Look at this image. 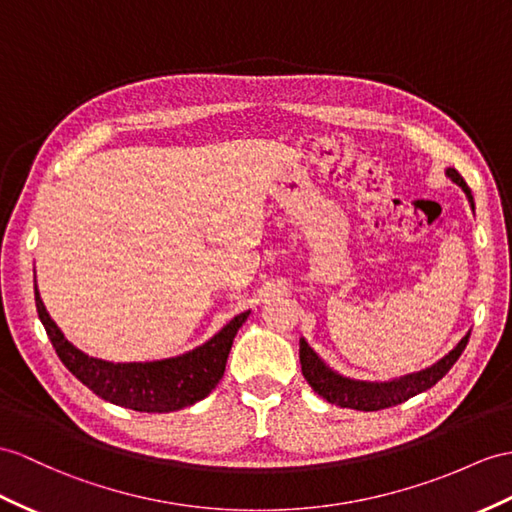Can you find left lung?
<instances>
[{
    "label": "left lung",
    "instance_id": "obj_1",
    "mask_svg": "<svg viewBox=\"0 0 512 512\" xmlns=\"http://www.w3.org/2000/svg\"><path fill=\"white\" fill-rule=\"evenodd\" d=\"M445 176L465 191L469 204L473 208V197L463 176H460V173L452 167L445 171ZM469 334L471 332H467L454 350L447 356H443L439 363L389 382H365V380H352V378L341 376V373L332 371L326 363H323V360L315 354L313 347H310L304 339H299V363H302V373L306 382L313 386V391L321 395L323 400L341 408H354V410H365V413H369V410L397 406L410 400V397L432 389V386L454 367L460 354L465 352V347L469 343Z\"/></svg>",
    "mask_w": 512,
    "mask_h": 512
}]
</instances>
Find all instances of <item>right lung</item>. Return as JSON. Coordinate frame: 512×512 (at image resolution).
<instances>
[{
	"mask_svg": "<svg viewBox=\"0 0 512 512\" xmlns=\"http://www.w3.org/2000/svg\"><path fill=\"white\" fill-rule=\"evenodd\" d=\"M34 299L39 319L62 365L102 400L139 413H173L204 400L223 378L234 336L249 317V310L236 315L213 339L176 358L152 363H108L80 352L65 339L45 310L36 284Z\"/></svg>",
	"mask_w": 512,
	"mask_h": 512,
	"instance_id": "obj_1",
	"label": "right lung"
}]
</instances>
